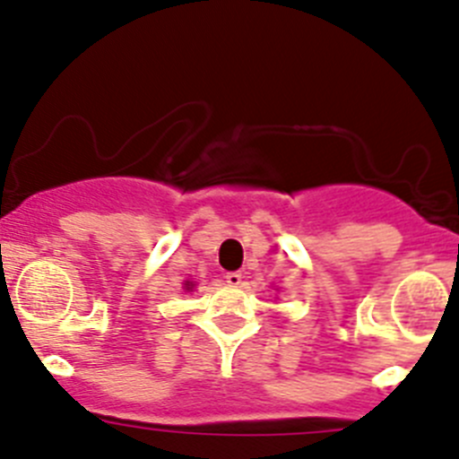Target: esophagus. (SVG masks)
<instances>
[{"label":"esophagus","mask_w":459,"mask_h":459,"mask_svg":"<svg viewBox=\"0 0 459 459\" xmlns=\"http://www.w3.org/2000/svg\"><path fill=\"white\" fill-rule=\"evenodd\" d=\"M226 282H229L230 287H238V284H242V273H239V271H229V273H226Z\"/></svg>","instance_id":"obj_1"}]
</instances>
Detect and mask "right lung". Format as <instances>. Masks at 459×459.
Here are the masks:
<instances>
[{
    "label": "right lung",
    "mask_w": 459,
    "mask_h": 459,
    "mask_svg": "<svg viewBox=\"0 0 459 459\" xmlns=\"http://www.w3.org/2000/svg\"><path fill=\"white\" fill-rule=\"evenodd\" d=\"M186 289H188V291H190V289H193V284H190V282H186Z\"/></svg>",
    "instance_id": "obj_1"
}]
</instances>
